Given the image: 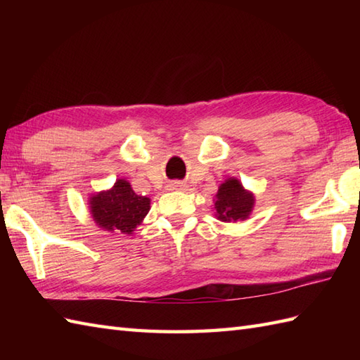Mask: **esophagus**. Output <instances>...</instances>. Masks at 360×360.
Instances as JSON below:
<instances>
[{
	"mask_svg": "<svg viewBox=\"0 0 360 360\" xmlns=\"http://www.w3.org/2000/svg\"><path fill=\"white\" fill-rule=\"evenodd\" d=\"M176 187H182V186H176Z\"/></svg>",
	"mask_w": 360,
	"mask_h": 360,
	"instance_id": "1",
	"label": "esophagus"
}]
</instances>
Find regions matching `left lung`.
Listing matches in <instances>:
<instances>
[{
	"label": "left lung",
	"mask_w": 360,
	"mask_h": 360,
	"mask_svg": "<svg viewBox=\"0 0 360 360\" xmlns=\"http://www.w3.org/2000/svg\"><path fill=\"white\" fill-rule=\"evenodd\" d=\"M254 196L243 188L238 179H227L219 186L217 193V215L221 221H238L246 219L254 207Z\"/></svg>",
	"instance_id": "8db88e82"
}]
</instances>
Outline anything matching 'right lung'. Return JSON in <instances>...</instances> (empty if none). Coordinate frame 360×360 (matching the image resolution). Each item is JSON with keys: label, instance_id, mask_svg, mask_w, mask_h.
<instances>
[{"label": "right lung", "instance_id": "1", "mask_svg": "<svg viewBox=\"0 0 360 360\" xmlns=\"http://www.w3.org/2000/svg\"><path fill=\"white\" fill-rule=\"evenodd\" d=\"M91 215L98 227L112 233H133L150 210V200L134 193L125 179H117L108 192H101L89 200Z\"/></svg>", "mask_w": 360, "mask_h": 360}]
</instances>
